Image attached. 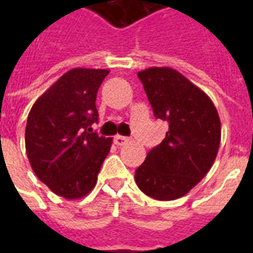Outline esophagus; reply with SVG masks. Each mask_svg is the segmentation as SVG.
Masks as SVG:
<instances>
[{
  "label": "esophagus",
  "instance_id": "esophagus-1",
  "mask_svg": "<svg viewBox=\"0 0 253 253\" xmlns=\"http://www.w3.org/2000/svg\"><path fill=\"white\" fill-rule=\"evenodd\" d=\"M127 141H128V138L123 137V135H116V137L114 138V143H115V145H118V146H122V145H125Z\"/></svg>",
  "mask_w": 253,
  "mask_h": 253
}]
</instances>
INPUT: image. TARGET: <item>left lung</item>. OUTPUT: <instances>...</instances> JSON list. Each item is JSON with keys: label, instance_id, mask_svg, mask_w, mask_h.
I'll return each instance as SVG.
<instances>
[{"label": "left lung", "instance_id": "obj_1", "mask_svg": "<svg viewBox=\"0 0 253 253\" xmlns=\"http://www.w3.org/2000/svg\"><path fill=\"white\" fill-rule=\"evenodd\" d=\"M138 77L154 116L169 128L137 168L135 183L150 198L173 201L192 190L214 164L221 121L210 97L175 69L149 67Z\"/></svg>", "mask_w": 253, "mask_h": 253}]
</instances>
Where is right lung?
Returning <instances> with one entry per match:
<instances>
[{"instance_id":"add662e5","label":"right lung","mask_w":253,"mask_h":253,"mask_svg":"<svg viewBox=\"0 0 253 253\" xmlns=\"http://www.w3.org/2000/svg\"><path fill=\"white\" fill-rule=\"evenodd\" d=\"M110 70L72 69L32 105L25 127V150L39 180L65 199L92 191L112 138L92 131L96 96Z\"/></svg>"}]
</instances>
